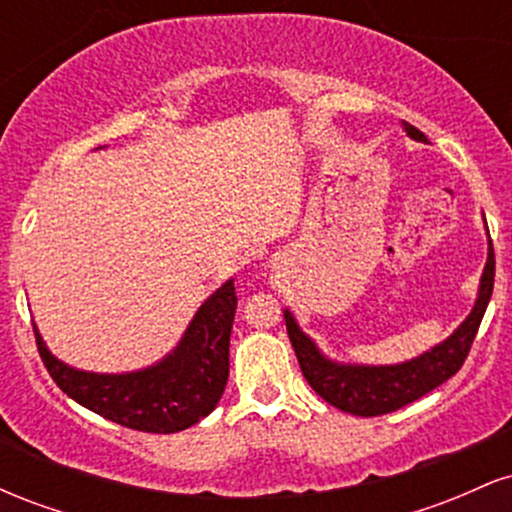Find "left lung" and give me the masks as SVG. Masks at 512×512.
Here are the masks:
<instances>
[{"label":"left lung","mask_w":512,"mask_h":512,"mask_svg":"<svg viewBox=\"0 0 512 512\" xmlns=\"http://www.w3.org/2000/svg\"><path fill=\"white\" fill-rule=\"evenodd\" d=\"M404 129L416 142H426L424 132H419L409 122H404ZM493 274H496V260H493V245L489 238V260H486L479 298L472 313L443 344L433 346L424 356L411 358L399 366H339V363L327 361L286 310V332H289L291 346L296 351L298 363H301L305 380L325 402L346 411V414L380 416L407 407L414 399L436 390L438 385H443L462 368L474 337H477L486 305L491 301Z\"/></svg>","instance_id":"1"}]
</instances>
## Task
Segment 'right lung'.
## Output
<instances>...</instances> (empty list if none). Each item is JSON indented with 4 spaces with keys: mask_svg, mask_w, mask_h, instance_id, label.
<instances>
[{
    "mask_svg": "<svg viewBox=\"0 0 512 512\" xmlns=\"http://www.w3.org/2000/svg\"><path fill=\"white\" fill-rule=\"evenodd\" d=\"M236 286L226 281L187 327L182 342L156 366L125 375H98L57 361L38 330L35 344L57 387L103 419L144 433H175L211 414L228 380V344Z\"/></svg>",
    "mask_w": 512,
    "mask_h": 512,
    "instance_id": "obj_1",
    "label": "right lung"
}]
</instances>
